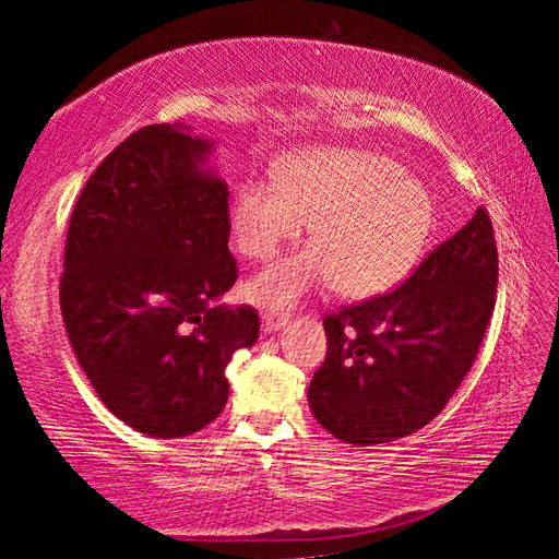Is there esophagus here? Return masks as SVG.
I'll use <instances>...</instances> for the list:
<instances>
[{
  "label": "esophagus",
  "mask_w": 559,
  "mask_h": 559,
  "mask_svg": "<svg viewBox=\"0 0 559 559\" xmlns=\"http://www.w3.org/2000/svg\"><path fill=\"white\" fill-rule=\"evenodd\" d=\"M261 323L266 333H276V330H281L288 323V313H278V310H263Z\"/></svg>",
  "instance_id": "34e87169"
}]
</instances>
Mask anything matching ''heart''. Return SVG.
<instances>
[{
    "label": "heart",
    "mask_w": 559,
    "mask_h": 559,
    "mask_svg": "<svg viewBox=\"0 0 559 559\" xmlns=\"http://www.w3.org/2000/svg\"><path fill=\"white\" fill-rule=\"evenodd\" d=\"M313 219L316 243L263 269L249 283L253 300L286 308L328 283L349 298L396 286L421 259L433 229V202L394 159L353 147L290 155L276 177L236 189L231 236L249 259H271Z\"/></svg>",
    "instance_id": "heart-1"
}]
</instances>
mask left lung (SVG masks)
Masks as SVG:
<instances>
[{"label":"left lung","instance_id":"1","mask_svg":"<svg viewBox=\"0 0 559 559\" xmlns=\"http://www.w3.org/2000/svg\"><path fill=\"white\" fill-rule=\"evenodd\" d=\"M496 286L493 224L480 206L400 288L325 316L328 355L308 390L316 419L357 447L427 427L478 355Z\"/></svg>","mask_w":559,"mask_h":559}]
</instances>
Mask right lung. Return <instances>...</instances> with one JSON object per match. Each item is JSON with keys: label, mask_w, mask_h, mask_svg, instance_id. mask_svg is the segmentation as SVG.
<instances>
[{"label": "right lung", "mask_w": 559, "mask_h": 559, "mask_svg": "<svg viewBox=\"0 0 559 559\" xmlns=\"http://www.w3.org/2000/svg\"><path fill=\"white\" fill-rule=\"evenodd\" d=\"M210 140L145 126L75 200L59 286L66 333L100 402L140 433L177 439L222 414L226 365L259 337L251 306H214L236 281L229 189Z\"/></svg>", "instance_id": "1"}]
</instances>
